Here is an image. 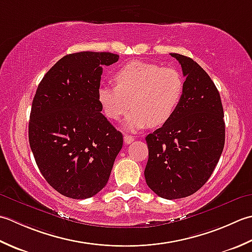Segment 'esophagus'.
<instances>
[{"label":"esophagus","instance_id":"obj_1","mask_svg":"<svg viewBox=\"0 0 252 252\" xmlns=\"http://www.w3.org/2000/svg\"><path fill=\"white\" fill-rule=\"evenodd\" d=\"M133 140H135V138H133L132 136L124 135V142L126 143V145H129V143H131Z\"/></svg>","mask_w":252,"mask_h":252}]
</instances>
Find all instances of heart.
<instances>
[{
  "mask_svg": "<svg viewBox=\"0 0 252 252\" xmlns=\"http://www.w3.org/2000/svg\"><path fill=\"white\" fill-rule=\"evenodd\" d=\"M113 80L115 86L100 87L97 101L103 114L115 122L126 114L131 102L133 109L125 120V127L131 130L167 123L175 114L185 89L177 69L142 61L122 66Z\"/></svg>",
  "mask_w": 252,
  "mask_h": 252,
  "instance_id": "heart-1",
  "label": "heart"
}]
</instances>
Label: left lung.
I'll return each instance as SVG.
<instances>
[{
	"label": "left lung",
	"mask_w": 252,
	"mask_h": 252,
	"mask_svg": "<svg viewBox=\"0 0 252 252\" xmlns=\"http://www.w3.org/2000/svg\"><path fill=\"white\" fill-rule=\"evenodd\" d=\"M186 77L172 119L146 137V183L158 197L173 200L198 191L222 155L225 123L219 91L205 70L187 56L171 53Z\"/></svg>",
	"instance_id": "left-lung-1"
}]
</instances>
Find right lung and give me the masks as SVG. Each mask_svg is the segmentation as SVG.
Returning <instances> with one entry per match:
<instances>
[{
    "mask_svg": "<svg viewBox=\"0 0 252 252\" xmlns=\"http://www.w3.org/2000/svg\"><path fill=\"white\" fill-rule=\"evenodd\" d=\"M119 59L90 51L65 55L35 91L29 145L45 181L65 197L87 199L103 189L123 147L122 132L97 101L102 67Z\"/></svg>",
    "mask_w": 252,
    "mask_h": 252,
    "instance_id": "1",
    "label": "right lung"
}]
</instances>
